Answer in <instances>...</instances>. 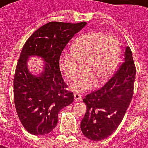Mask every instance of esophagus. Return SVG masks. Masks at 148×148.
<instances>
[{"label": "esophagus", "mask_w": 148, "mask_h": 148, "mask_svg": "<svg viewBox=\"0 0 148 148\" xmlns=\"http://www.w3.org/2000/svg\"><path fill=\"white\" fill-rule=\"evenodd\" d=\"M74 100H75L76 102L81 101V100L82 99V96H81V95L78 93H75L74 95Z\"/></svg>", "instance_id": "obj_1"}]
</instances>
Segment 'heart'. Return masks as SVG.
I'll return each instance as SVG.
<instances>
[{
    "mask_svg": "<svg viewBox=\"0 0 148 148\" xmlns=\"http://www.w3.org/2000/svg\"><path fill=\"white\" fill-rule=\"evenodd\" d=\"M119 42L112 36L101 32H88L80 36L73 47V52L63 51L59 66L68 79L77 76L81 64L84 73L75 79L71 89L76 92L91 90L96 81L103 82L109 78L119 63Z\"/></svg>",
    "mask_w": 148,
    "mask_h": 148,
    "instance_id": "1",
    "label": "heart"
}]
</instances>
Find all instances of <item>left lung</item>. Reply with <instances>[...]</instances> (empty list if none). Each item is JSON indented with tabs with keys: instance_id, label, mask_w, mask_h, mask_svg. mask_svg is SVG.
Segmentation results:
<instances>
[{
	"instance_id": "1",
	"label": "left lung",
	"mask_w": 148,
	"mask_h": 148,
	"mask_svg": "<svg viewBox=\"0 0 148 148\" xmlns=\"http://www.w3.org/2000/svg\"><path fill=\"white\" fill-rule=\"evenodd\" d=\"M136 71L132 51L127 46L124 61L112 77L83 99L87 110L81 130L85 137L99 141L117 130L132 98Z\"/></svg>"
}]
</instances>
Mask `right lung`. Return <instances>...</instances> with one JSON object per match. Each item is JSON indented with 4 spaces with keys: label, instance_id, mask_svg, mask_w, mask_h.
Instances as JSON below:
<instances>
[{
    "label": "right lung",
    "instance_id": "add662e5",
    "mask_svg": "<svg viewBox=\"0 0 148 148\" xmlns=\"http://www.w3.org/2000/svg\"><path fill=\"white\" fill-rule=\"evenodd\" d=\"M86 22H49L38 28L23 47L14 75V101L23 126L33 135H45L57 125L61 109L71 104L74 94L66 89L59 60L69 41ZM29 55H38L47 64L37 77L26 66Z\"/></svg>",
    "mask_w": 148,
    "mask_h": 148
}]
</instances>
